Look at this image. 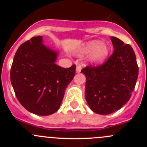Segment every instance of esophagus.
Returning <instances> with one entry per match:
<instances>
[{"instance_id": "obj_1", "label": "esophagus", "mask_w": 147, "mask_h": 147, "mask_svg": "<svg viewBox=\"0 0 147 147\" xmlns=\"http://www.w3.org/2000/svg\"><path fill=\"white\" fill-rule=\"evenodd\" d=\"M81 69H82V66H81L80 65H78V66L76 67V72H78V73H79V72H80Z\"/></svg>"}]
</instances>
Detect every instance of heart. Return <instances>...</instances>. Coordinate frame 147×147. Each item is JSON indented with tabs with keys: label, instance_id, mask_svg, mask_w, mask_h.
Segmentation results:
<instances>
[{
	"label": "heart",
	"instance_id": "obj_1",
	"mask_svg": "<svg viewBox=\"0 0 147 147\" xmlns=\"http://www.w3.org/2000/svg\"><path fill=\"white\" fill-rule=\"evenodd\" d=\"M89 60L94 64H100L105 61L109 53L107 47L100 41H91L83 45L80 48L79 54L90 53Z\"/></svg>",
	"mask_w": 147,
	"mask_h": 147
}]
</instances>
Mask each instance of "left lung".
<instances>
[{
  "instance_id": "1",
  "label": "left lung",
  "mask_w": 147,
  "mask_h": 147,
  "mask_svg": "<svg viewBox=\"0 0 147 147\" xmlns=\"http://www.w3.org/2000/svg\"><path fill=\"white\" fill-rule=\"evenodd\" d=\"M114 53L104 64L89 65L81 70L86 76L85 97L90 109L109 115L122 107L131 97L139 67L135 53L129 44L111 38Z\"/></svg>"
}]
</instances>
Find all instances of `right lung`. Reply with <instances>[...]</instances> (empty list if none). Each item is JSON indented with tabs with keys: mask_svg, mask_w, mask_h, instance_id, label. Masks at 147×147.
I'll return each instance as SVG.
<instances>
[{
	"mask_svg": "<svg viewBox=\"0 0 147 147\" xmlns=\"http://www.w3.org/2000/svg\"><path fill=\"white\" fill-rule=\"evenodd\" d=\"M57 53L33 37L18 49L10 69V81L19 102L30 112L47 116L58 110L65 91L75 75V65L55 64Z\"/></svg>",
	"mask_w": 147,
	"mask_h": 147,
	"instance_id": "add662e5",
	"label": "right lung"
}]
</instances>
